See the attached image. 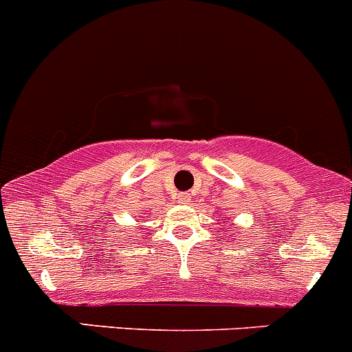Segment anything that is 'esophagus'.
Instances as JSON below:
<instances>
[{
  "mask_svg": "<svg viewBox=\"0 0 352 352\" xmlns=\"http://www.w3.org/2000/svg\"><path fill=\"white\" fill-rule=\"evenodd\" d=\"M179 201H180V203L189 201V195H179Z\"/></svg>",
  "mask_w": 352,
  "mask_h": 352,
  "instance_id": "34e87169",
  "label": "esophagus"
}]
</instances>
